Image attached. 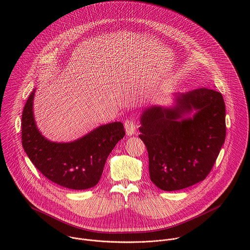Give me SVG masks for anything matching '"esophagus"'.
I'll use <instances>...</instances> for the list:
<instances>
[{"mask_svg": "<svg viewBox=\"0 0 250 250\" xmlns=\"http://www.w3.org/2000/svg\"><path fill=\"white\" fill-rule=\"evenodd\" d=\"M124 126H125V130H126V134L127 136H133L135 133H136V130H137V126L135 124L134 121L132 120H126L125 123H124Z\"/></svg>", "mask_w": 250, "mask_h": 250, "instance_id": "obj_1", "label": "esophagus"}]
</instances>
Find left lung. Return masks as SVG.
Returning a JSON list of instances; mask_svg holds the SVG:
<instances>
[{
  "mask_svg": "<svg viewBox=\"0 0 250 250\" xmlns=\"http://www.w3.org/2000/svg\"><path fill=\"white\" fill-rule=\"evenodd\" d=\"M174 96L173 107H146L139 128L148 152L150 179L167 191L206 178L226 136L220 92L204 87Z\"/></svg>",
  "mask_w": 250,
  "mask_h": 250,
  "instance_id": "1",
  "label": "left lung"
}]
</instances>
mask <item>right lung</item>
Segmentation results:
<instances>
[{"label":"right lung","instance_id":"right-lung-1","mask_svg":"<svg viewBox=\"0 0 250 250\" xmlns=\"http://www.w3.org/2000/svg\"><path fill=\"white\" fill-rule=\"evenodd\" d=\"M30 94L22 114V145L36 168L50 181L70 188L86 189L102 176L109 153L125 136L121 122L99 126L71 143H53L36 127L34 97Z\"/></svg>","mask_w":250,"mask_h":250}]
</instances>
